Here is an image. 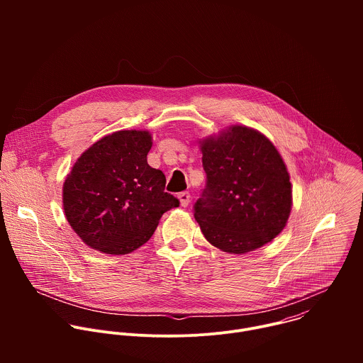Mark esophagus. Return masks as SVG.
I'll list each match as a JSON object with an SVG mask.
<instances>
[{"mask_svg": "<svg viewBox=\"0 0 363 363\" xmlns=\"http://www.w3.org/2000/svg\"><path fill=\"white\" fill-rule=\"evenodd\" d=\"M178 198H179V201H181V205H182V206H188V203H189V201H191V195H189V192H186V191L179 192Z\"/></svg>", "mask_w": 363, "mask_h": 363, "instance_id": "1", "label": "esophagus"}]
</instances>
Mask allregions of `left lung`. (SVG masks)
<instances>
[{
    "instance_id": "left-lung-1",
    "label": "left lung",
    "mask_w": 363,
    "mask_h": 363,
    "mask_svg": "<svg viewBox=\"0 0 363 363\" xmlns=\"http://www.w3.org/2000/svg\"><path fill=\"white\" fill-rule=\"evenodd\" d=\"M206 184L194 203L203 237L217 248L244 254L284 228L291 184L274 145L260 132L233 126L201 143Z\"/></svg>"
}]
</instances>
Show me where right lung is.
Listing matches in <instances>:
<instances>
[{
	"mask_svg": "<svg viewBox=\"0 0 363 363\" xmlns=\"http://www.w3.org/2000/svg\"><path fill=\"white\" fill-rule=\"evenodd\" d=\"M152 136L119 130L93 143L63 185V208L76 234L106 254H129L157 230L179 199L165 192L162 171L147 165Z\"/></svg>",
	"mask_w": 363,
	"mask_h": 363,
	"instance_id": "obj_1",
	"label": "right lung"
}]
</instances>
